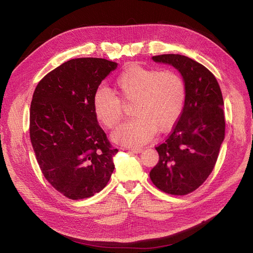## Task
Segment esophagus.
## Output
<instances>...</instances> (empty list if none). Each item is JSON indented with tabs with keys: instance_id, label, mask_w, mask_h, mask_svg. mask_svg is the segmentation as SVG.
<instances>
[{
	"instance_id": "esophagus-1",
	"label": "esophagus",
	"mask_w": 253,
	"mask_h": 253,
	"mask_svg": "<svg viewBox=\"0 0 253 253\" xmlns=\"http://www.w3.org/2000/svg\"><path fill=\"white\" fill-rule=\"evenodd\" d=\"M126 150H128L132 153H134V154H139V153L142 152V149H140V148H126Z\"/></svg>"
}]
</instances>
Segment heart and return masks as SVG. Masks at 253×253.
<instances>
[{"label":"heart","mask_w":253,"mask_h":253,"mask_svg":"<svg viewBox=\"0 0 253 253\" xmlns=\"http://www.w3.org/2000/svg\"><path fill=\"white\" fill-rule=\"evenodd\" d=\"M113 92L98 89L93 96V112L98 121L113 129L121 121L124 105L133 104V118L120 125L112 134L114 141L129 148L141 147L156 132L164 133L179 120L185 99L187 86L176 72L131 65L116 79Z\"/></svg>","instance_id":"1"}]
</instances>
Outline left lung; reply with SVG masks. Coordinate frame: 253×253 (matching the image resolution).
Wrapping results in <instances>:
<instances>
[{
  "label": "left lung",
  "mask_w": 253,
  "mask_h": 253,
  "mask_svg": "<svg viewBox=\"0 0 253 253\" xmlns=\"http://www.w3.org/2000/svg\"><path fill=\"white\" fill-rule=\"evenodd\" d=\"M153 59L179 71L187 99L176 125L156 147L159 162L150 177L160 191L184 196L200 187L217 161L225 128L221 90L214 75L190 57L162 54Z\"/></svg>",
  "instance_id": "left-lung-1"
}]
</instances>
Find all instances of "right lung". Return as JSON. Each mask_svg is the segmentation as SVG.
Returning <instances> with one entry per match:
<instances>
[{"instance_id":"add662e5","label":"right lung","mask_w":253,"mask_h":253,"mask_svg":"<svg viewBox=\"0 0 253 253\" xmlns=\"http://www.w3.org/2000/svg\"><path fill=\"white\" fill-rule=\"evenodd\" d=\"M117 68L103 58L63 62L37 85L30 112V137L47 181L72 200L92 197L108 184L113 148L93 112V96Z\"/></svg>"}]
</instances>
